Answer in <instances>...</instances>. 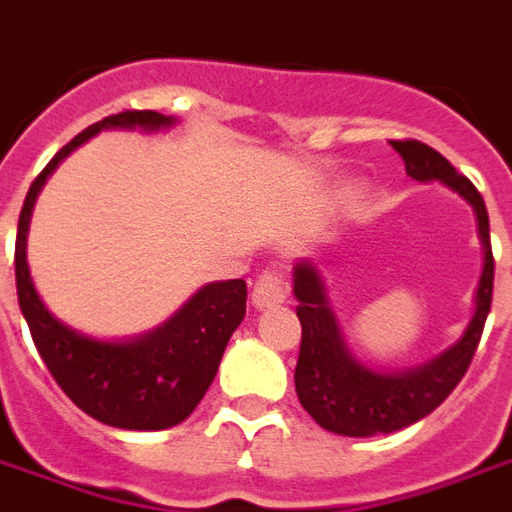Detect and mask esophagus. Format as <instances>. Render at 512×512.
Listing matches in <instances>:
<instances>
[{
    "label": "esophagus",
    "mask_w": 512,
    "mask_h": 512,
    "mask_svg": "<svg viewBox=\"0 0 512 512\" xmlns=\"http://www.w3.org/2000/svg\"><path fill=\"white\" fill-rule=\"evenodd\" d=\"M287 300V279L282 273L276 271H265L257 276L255 287H252V306L255 308H271L279 306Z\"/></svg>",
    "instance_id": "1"
}]
</instances>
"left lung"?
I'll return each mask as SVG.
<instances>
[{"label":"left lung","instance_id":"left-lung-1","mask_svg":"<svg viewBox=\"0 0 512 512\" xmlns=\"http://www.w3.org/2000/svg\"><path fill=\"white\" fill-rule=\"evenodd\" d=\"M392 147L405 161L408 177L416 182L438 179L473 206L483 244V273L475 292L473 319L451 349L429 360L427 365L405 373H381L362 365L343 341L317 265L308 260L295 263L292 292L298 300L295 311L303 327L298 368H295L298 400L319 427L349 438L389 435L408 424H416L454 392L481 343L483 325L491 308V292H494L489 212L478 187L427 144L405 139V142H392Z\"/></svg>","mask_w":512,"mask_h":512}]
</instances>
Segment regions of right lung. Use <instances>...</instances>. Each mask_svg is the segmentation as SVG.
I'll return each mask as SVG.
<instances>
[{
	"instance_id": "1",
	"label": "right lung",
	"mask_w": 512,
	"mask_h": 512,
	"mask_svg": "<svg viewBox=\"0 0 512 512\" xmlns=\"http://www.w3.org/2000/svg\"><path fill=\"white\" fill-rule=\"evenodd\" d=\"M174 126V117L152 109H126L93 123L53 155L31 182L15 236V287L26 325L50 376L80 411L117 429H169L185 421L212 386L222 351L247 314V282L206 284L177 314L147 335L131 341H96L50 314L31 282L26 233L34 201L45 179L66 155L101 128Z\"/></svg>"
}]
</instances>
